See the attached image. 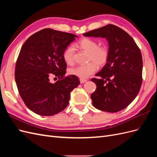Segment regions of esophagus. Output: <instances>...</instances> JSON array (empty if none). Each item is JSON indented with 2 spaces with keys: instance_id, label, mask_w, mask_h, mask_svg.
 Instances as JSON below:
<instances>
[{
  "instance_id": "1",
  "label": "esophagus",
  "mask_w": 157,
  "mask_h": 157,
  "mask_svg": "<svg viewBox=\"0 0 157 157\" xmlns=\"http://www.w3.org/2000/svg\"><path fill=\"white\" fill-rule=\"evenodd\" d=\"M87 81V80L86 79H84V78H80V82L81 83V84H82V83H84V82H86Z\"/></svg>"
}]
</instances>
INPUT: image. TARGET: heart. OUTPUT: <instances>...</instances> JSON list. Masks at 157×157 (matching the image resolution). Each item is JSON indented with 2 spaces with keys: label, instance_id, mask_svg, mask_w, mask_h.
Listing matches in <instances>:
<instances>
[{
  "label": "heart",
  "instance_id": "1",
  "mask_svg": "<svg viewBox=\"0 0 157 157\" xmlns=\"http://www.w3.org/2000/svg\"><path fill=\"white\" fill-rule=\"evenodd\" d=\"M77 46L80 49L88 52V61H94L98 65H105L109 58V49L106 46H99L98 42L89 38H84L79 40ZM75 48L69 46L63 53V59L66 63L72 64ZM98 69V66L94 62H90L84 65H79L69 69V73L80 78H86L94 74Z\"/></svg>",
  "mask_w": 157,
  "mask_h": 157
}]
</instances>
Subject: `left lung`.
<instances>
[{
  "label": "left lung",
  "mask_w": 157,
  "mask_h": 157,
  "mask_svg": "<svg viewBox=\"0 0 157 157\" xmlns=\"http://www.w3.org/2000/svg\"><path fill=\"white\" fill-rule=\"evenodd\" d=\"M84 36L105 38L109 58L93 78L96 90L92 94L93 105L101 111L116 113L126 108L138 94L142 83L143 61L134 40L116 25L105 26L84 33Z\"/></svg>",
  "instance_id": "1"
}]
</instances>
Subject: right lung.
Segmentation results:
<instances>
[{
  "label": "right lung",
  "mask_w": 157,
  "mask_h": 157,
  "mask_svg": "<svg viewBox=\"0 0 157 157\" xmlns=\"http://www.w3.org/2000/svg\"><path fill=\"white\" fill-rule=\"evenodd\" d=\"M77 37L48 28L35 33L22 46L15 80L23 102L36 114L52 116L62 111L69 105L71 92L80 84L76 76H65L67 64L63 56ZM52 76L59 80L51 83Z\"/></svg>",
  "instance_id": "right-lung-1"
}]
</instances>
